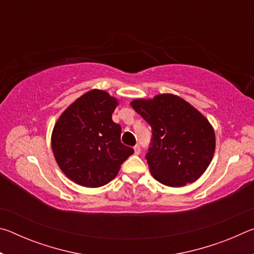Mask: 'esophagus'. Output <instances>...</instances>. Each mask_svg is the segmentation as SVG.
Instances as JSON below:
<instances>
[{"instance_id": "1", "label": "esophagus", "mask_w": 254, "mask_h": 254, "mask_svg": "<svg viewBox=\"0 0 254 254\" xmlns=\"http://www.w3.org/2000/svg\"><path fill=\"white\" fill-rule=\"evenodd\" d=\"M133 149H134V154H140V152H141V149H140L139 145H135V147L133 148Z\"/></svg>"}]
</instances>
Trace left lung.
Masks as SVG:
<instances>
[{"label": "left lung", "instance_id": "1", "mask_svg": "<svg viewBox=\"0 0 254 254\" xmlns=\"http://www.w3.org/2000/svg\"><path fill=\"white\" fill-rule=\"evenodd\" d=\"M130 104L152 128L145 158L153 178L169 187L196 182L215 152V132L208 120L184 98L169 93L135 98Z\"/></svg>", "mask_w": 254, "mask_h": 254}]
</instances>
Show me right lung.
I'll return each mask as SVG.
<instances>
[{
    "instance_id": "add662e5",
    "label": "right lung",
    "mask_w": 254,
    "mask_h": 254,
    "mask_svg": "<svg viewBox=\"0 0 254 254\" xmlns=\"http://www.w3.org/2000/svg\"><path fill=\"white\" fill-rule=\"evenodd\" d=\"M119 100L91 89L60 114L51 133L57 165L71 182L97 188L113 180L133 149L121 142V127L112 120Z\"/></svg>"
}]
</instances>
